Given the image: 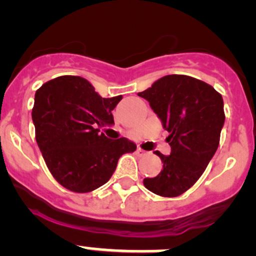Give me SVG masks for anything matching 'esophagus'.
<instances>
[{
    "instance_id": "1",
    "label": "esophagus",
    "mask_w": 256,
    "mask_h": 256,
    "mask_svg": "<svg viewBox=\"0 0 256 256\" xmlns=\"http://www.w3.org/2000/svg\"><path fill=\"white\" fill-rule=\"evenodd\" d=\"M146 153H148V152L143 150V149H142V148H138V149H136V154H138V156H146Z\"/></svg>"
}]
</instances>
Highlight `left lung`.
<instances>
[{"instance_id":"left-lung-1","label":"left lung","mask_w":256,"mask_h":256,"mask_svg":"<svg viewBox=\"0 0 256 256\" xmlns=\"http://www.w3.org/2000/svg\"><path fill=\"white\" fill-rule=\"evenodd\" d=\"M169 132L170 156L156 152L163 169L144 186L160 196H178L194 186L219 146L225 122L222 97L208 83L183 74L159 78L138 93Z\"/></svg>"}]
</instances>
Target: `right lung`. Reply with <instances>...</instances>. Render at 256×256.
<instances>
[{"label": "right lung", "mask_w": 256, "mask_h": 256, "mask_svg": "<svg viewBox=\"0 0 256 256\" xmlns=\"http://www.w3.org/2000/svg\"><path fill=\"white\" fill-rule=\"evenodd\" d=\"M122 96L102 98L86 78L60 76L34 94L36 140L53 178L76 193L107 183L118 159L136 149L127 138L110 139L98 127L114 124L112 110Z\"/></svg>", "instance_id": "1"}]
</instances>
